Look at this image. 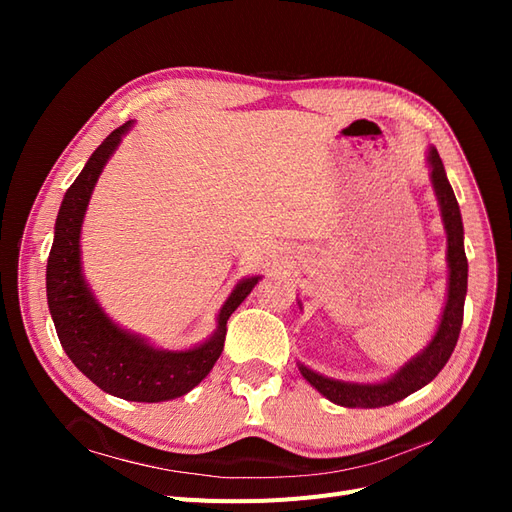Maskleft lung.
Wrapping results in <instances>:
<instances>
[{
    "instance_id": "1",
    "label": "left lung",
    "mask_w": 512,
    "mask_h": 512,
    "mask_svg": "<svg viewBox=\"0 0 512 512\" xmlns=\"http://www.w3.org/2000/svg\"><path fill=\"white\" fill-rule=\"evenodd\" d=\"M429 168H431V183L438 196V205L442 211V222L446 228L448 239V294L446 305L438 324V331L433 335L431 342L423 352H418L414 359H410L404 367H401L393 378L380 384H356V382H342L324 378L316 371L307 369L299 363L301 376L318 389L329 401L344 408H380L397 404L404 397L412 395L414 391L423 389L436 378L446 361L451 359V354L457 346L461 322H463V303H466L468 292V258L466 250H463V224L461 213L455 192L451 183L446 179L444 164L438 156L436 147H429L427 156Z\"/></svg>"
}]
</instances>
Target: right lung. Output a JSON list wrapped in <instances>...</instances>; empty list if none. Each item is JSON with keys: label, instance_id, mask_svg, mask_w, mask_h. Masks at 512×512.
Instances as JSON below:
<instances>
[{"label": "right lung", "instance_id": "right-lung-1", "mask_svg": "<svg viewBox=\"0 0 512 512\" xmlns=\"http://www.w3.org/2000/svg\"><path fill=\"white\" fill-rule=\"evenodd\" d=\"M130 128L132 121L104 138L61 200L46 262V299L61 346L91 382L115 397L156 404L190 393L209 374L224 350L230 314L260 277L239 282L220 309L215 333L205 344L181 352L153 348L143 337L119 329L102 312L81 271V226L102 168Z\"/></svg>", "mask_w": 512, "mask_h": 512}]
</instances>
